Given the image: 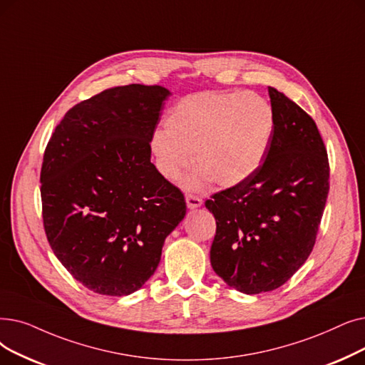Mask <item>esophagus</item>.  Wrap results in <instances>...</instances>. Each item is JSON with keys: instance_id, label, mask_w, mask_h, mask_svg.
Listing matches in <instances>:
<instances>
[{"instance_id": "1", "label": "esophagus", "mask_w": 365, "mask_h": 365, "mask_svg": "<svg viewBox=\"0 0 365 365\" xmlns=\"http://www.w3.org/2000/svg\"><path fill=\"white\" fill-rule=\"evenodd\" d=\"M186 204L189 209H197L202 204V200L194 194H186Z\"/></svg>"}]
</instances>
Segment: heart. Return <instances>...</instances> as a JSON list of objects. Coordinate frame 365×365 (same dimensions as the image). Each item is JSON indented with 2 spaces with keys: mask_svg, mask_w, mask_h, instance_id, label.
<instances>
[{
  "mask_svg": "<svg viewBox=\"0 0 365 365\" xmlns=\"http://www.w3.org/2000/svg\"><path fill=\"white\" fill-rule=\"evenodd\" d=\"M164 125L165 130L152 134L150 149L165 179H179L192 160L197 170L187 186L212 180L230 187L249 179L262 164L276 115L261 95L205 91L180 98L168 110Z\"/></svg>",
  "mask_w": 365,
  "mask_h": 365,
  "instance_id": "obj_1",
  "label": "heart"
}]
</instances>
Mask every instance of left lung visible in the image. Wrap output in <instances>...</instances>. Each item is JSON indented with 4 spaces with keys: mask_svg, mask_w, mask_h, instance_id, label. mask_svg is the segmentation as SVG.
<instances>
[{
    "mask_svg": "<svg viewBox=\"0 0 365 365\" xmlns=\"http://www.w3.org/2000/svg\"><path fill=\"white\" fill-rule=\"evenodd\" d=\"M276 130L262 164L245 182L205 200L216 219L215 273L245 294L277 289L306 262L329 191V163L314 120L268 86Z\"/></svg>",
    "mask_w": 365,
    "mask_h": 365,
    "instance_id": "8db88e82",
    "label": "left lung"
}]
</instances>
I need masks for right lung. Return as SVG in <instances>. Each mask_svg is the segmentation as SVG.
<instances>
[{
    "instance_id": "add662e5",
    "label": "right lung",
    "mask_w": 365,
    "mask_h": 365,
    "mask_svg": "<svg viewBox=\"0 0 365 365\" xmlns=\"http://www.w3.org/2000/svg\"><path fill=\"white\" fill-rule=\"evenodd\" d=\"M170 92L106 89L56 125L40 173L43 227L53 253L88 289L122 297L143 287L185 197L150 163V137Z\"/></svg>"
}]
</instances>
